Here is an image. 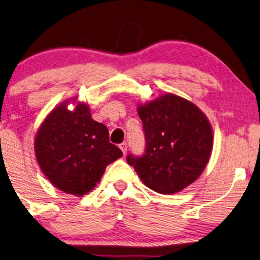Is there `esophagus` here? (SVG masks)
I'll use <instances>...</instances> for the list:
<instances>
[{
	"label": "esophagus",
	"instance_id": "34e87169",
	"mask_svg": "<svg viewBox=\"0 0 260 260\" xmlns=\"http://www.w3.org/2000/svg\"><path fill=\"white\" fill-rule=\"evenodd\" d=\"M120 148H121V151H122V153L126 154V152H127V144L126 143L120 144Z\"/></svg>",
	"mask_w": 260,
	"mask_h": 260
}]
</instances>
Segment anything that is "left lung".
<instances>
[{
    "label": "left lung",
    "mask_w": 260,
    "mask_h": 260,
    "mask_svg": "<svg viewBox=\"0 0 260 260\" xmlns=\"http://www.w3.org/2000/svg\"><path fill=\"white\" fill-rule=\"evenodd\" d=\"M143 121L145 151L129 153L141 181L155 192L175 193L205 170L213 147L212 127L191 102L168 94L138 109Z\"/></svg>",
    "instance_id": "left-lung-1"
}]
</instances>
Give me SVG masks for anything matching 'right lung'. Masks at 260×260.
<instances>
[{"mask_svg": "<svg viewBox=\"0 0 260 260\" xmlns=\"http://www.w3.org/2000/svg\"><path fill=\"white\" fill-rule=\"evenodd\" d=\"M34 146L52 184L77 196L95 188L107 165L122 155L109 143L108 128L91 119L86 105L70 112L64 103L52 110L38 131Z\"/></svg>", "mask_w": 260, "mask_h": 260, "instance_id": "obj_1", "label": "right lung"}]
</instances>
